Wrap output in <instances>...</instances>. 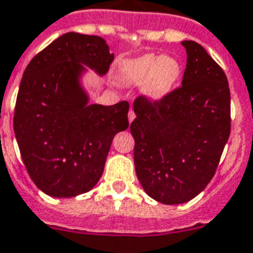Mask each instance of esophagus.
<instances>
[{
  "label": "esophagus",
  "mask_w": 253,
  "mask_h": 253,
  "mask_svg": "<svg viewBox=\"0 0 253 253\" xmlns=\"http://www.w3.org/2000/svg\"><path fill=\"white\" fill-rule=\"evenodd\" d=\"M135 117H136L135 112H133V109L131 108V109H129V112H128V121H129V122H132V121L135 120Z\"/></svg>",
  "instance_id": "1"
}]
</instances>
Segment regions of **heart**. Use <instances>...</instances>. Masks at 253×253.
<instances>
[{
    "instance_id": "heart-1",
    "label": "heart",
    "mask_w": 253,
    "mask_h": 253,
    "mask_svg": "<svg viewBox=\"0 0 253 253\" xmlns=\"http://www.w3.org/2000/svg\"><path fill=\"white\" fill-rule=\"evenodd\" d=\"M181 74V66L173 57L154 54L127 61L122 65L121 78L128 84L144 83V93L151 99H162L172 90Z\"/></svg>"
}]
</instances>
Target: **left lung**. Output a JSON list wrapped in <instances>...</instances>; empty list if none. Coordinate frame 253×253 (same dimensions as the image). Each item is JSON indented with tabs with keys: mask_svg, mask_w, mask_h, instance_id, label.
Instances as JSON below:
<instances>
[{
	"mask_svg": "<svg viewBox=\"0 0 253 253\" xmlns=\"http://www.w3.org/2000/svg\"><path fill=\"white\" fill-rule=\"evenodd\" d=\"M182 45V85L159 100L137 96L129 126L137 178L149 196L167 205L187 203L208 186L230 133L227 76L203 45Z\"/></svg>",
	"mask_w": 253,
	"mask_h": 253,
	"instance_id": "1",
	"label": "left lung"
}]
</instances>
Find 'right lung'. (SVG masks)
Masks as SVG:
<instances>
[{
    "instance_id": "obj_1",
    "label": "right lung",
    "mask_w": 253,
    "mask_h": 253,
    "mask_svg": "<svg viewBox=\"0 0 253 253\" xmlns=\"http://www.w3.org/2000/svg\"><path fill=\"white\" fill-rule=\"evenodd\" d=\"M114 58L96 35L66 33L33 57L21 79L14 131L35 186L74 197L99 181L114 135L128 127L129 104H87L80 85L85 66L99 75Z\"/></svg>"
}]
</instances>
